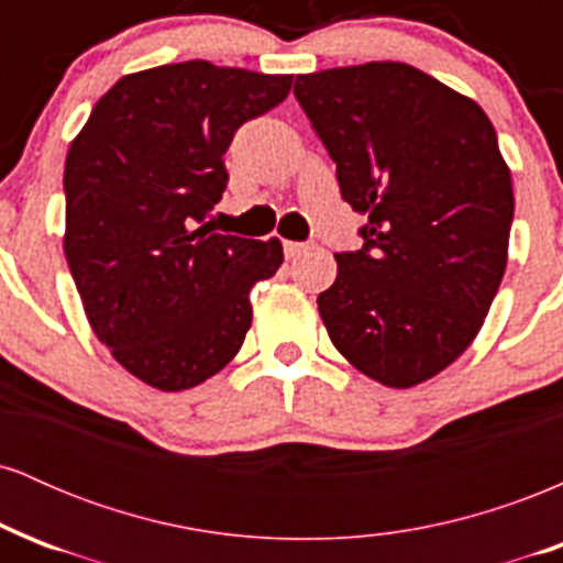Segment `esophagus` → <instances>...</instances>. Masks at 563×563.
<instances>
[{
	"label": "esophagus",
	"instance_id": "34e87169",
	"mask_svg": "<svg viewBox=\"0 0 563 563\" xmlns=\"http://www.w3.org/2000/svg\"><path fill=\"white\" fill-rule=\"evenodd\" d=\"M309 249H312V245H309V243H294V241L283 243V251H286L288 260H294V256H299V254H303V251H309Z\"/></svg>",
	"mask_w": 563,
	"mask_h": 563
}]
</instances>
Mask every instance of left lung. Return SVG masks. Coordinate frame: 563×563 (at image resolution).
I'll return each instance as SVG.
<instances>
[{
  "mask_svg": "<svg viewBox=\"0 0 563 563\" xmlns=\"http://www.w3.org/2000/svg\"><path fill=\"white\" fill-rule=\"evenodd\" d=\"M294 95L367 217L318 296L328 335L378 384H423L471 346L506 273L514 187L493 121L391 60L296 76Z\"/></svg>",
  "mask_w": 563,
  "mask_h": 563,
  "instance_id": "1",
  "label": "left lung"
}]
</instances>
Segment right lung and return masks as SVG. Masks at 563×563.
Masks as SVG:
<instances>
[{
    "instance_id": "add662e5",
    "label": "right lung",
    "mask_w": 563,
    "mask_h": 563,
    "mask_svg": "<svg viewBox=\"0 0 563 563\" xmlns=\"http://www.w3.org/2000/svg\"><path fill=\"white\" fill-rule=\"evenodd\" d=\"M294 76L172 63L97 100L66 156V260L97 339L132 376L183 391L222 371L251 328V288L283 245L203 224L228 187L224 153Z\"/></svg>"
}]
</instances>
